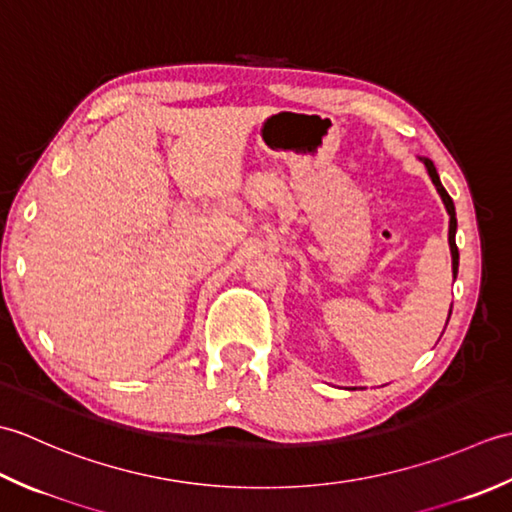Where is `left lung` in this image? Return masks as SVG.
Returning <instances> with one entry per match:
<instances>
[{"instance_id":"obj_1","label":"left lung","mask_w":512,"mask_h":512,"mask_svg":"<svg viewBox=\"0 0 512 512\" xmlns=\"http://www.w3.org/2000/svg\"><path fill=\"white\" fill-rule=\"evenodd\" d=\"M424 165H427L429 176H431L433 184H436L438 193L442 195V202H444V206H447V211H449V215H451V220H449V244H451V257H453V275H458L460 253H458V246H455V228H458V220H455V206H453L451 195H449L447 191H444L442 182H440V178H438V171H436V167H433V162H431V160H424Z\"/></svg>"}]
</instances>
